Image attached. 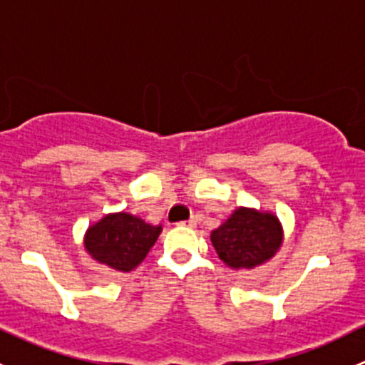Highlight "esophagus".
I'll use <instances>...</instances> for the list:
<instances>
[{"instance_id":"1","label":"esophagus","mask_w":365,"mask_h":365,"mask_svg":"<svg viewBox=\"0 0 365 365\" xmlns=\"http://www.w3.org/2000/svg\"><path fill=\"white\" fill-rule=\"evenodd\" d=\"M178 226H189V227H194V226H196V219H194V217H192V219L185 220V222H180Z\"/></svg>"}]
</instances>
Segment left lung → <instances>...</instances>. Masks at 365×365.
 <instances>
[{
    "instance_id": "left-lung-1",
    "label": "left lung",
    "mask_w": 365,
    "mask_h": 365,
    "mask_svg": "<svg viewBox=\"0 0 365 365\" xmlns=\"http://www.w3.org/2000/svg\"><path fill=\"white\" fill-rule=\"evenodd\" d=\"M210 240L230 268H254L279 251L282 226L274 213L240 206L212 231Z\"/></svg>"
}]
</instances>
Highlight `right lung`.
Listing matches in <instances>:
<instances>
[{
	"label": "right lung",
	"instance_id": "add662e5",
	"mask_svg": "<svg viewBox=\"0 0 365 365\" xmlns=\"http://www.w3.org/2000/svg\"><path fill=\"white\" fill-rule=\"evenodd\" d=\"M162 226H152L127 212L108 213L84 235V249L95 261L118 272H130L153 247Z\"/></svg>",
	"mask_w": 365,
	"mask_h": 365
}]
</instances>
